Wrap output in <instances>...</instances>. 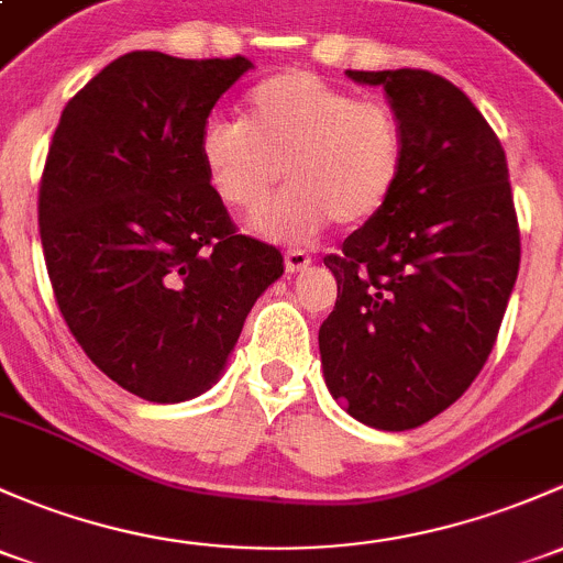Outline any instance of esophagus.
Listing matches in <instances>:
<instances>
[{"instance_id":"1","label":"esophagus","mask_w":563,"mask_h":563,"mask_svg":"<svg viewBox=\"0 0 563 563\" xmlns=\"http://www.w3.org/2000/svg\"><path fill=\"white\" fill-rule=\"evenodd\" d=\"M310 264H312V258L307 256L305 251H288L286 253V269L291 272V275H297V272L307 269Z\"/></svg>"}]
</instances>
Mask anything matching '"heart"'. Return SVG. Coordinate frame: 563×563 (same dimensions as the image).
<instances>
[{"label": "heart", "mask_w": 563, "mask_h": 563, "mask_svg": "<svg viewBox=\"0 0 563 563\" xmlns=\"http://www.w3.org/2000/svg\"><path fill=\"white\" fill-rule=\"evenodd\" d=\"M407 140L394 108L286 69L245 93L242 121L216 118L199 137L205 180L223 207L256 212L286 177L291 188L253 218L256 234L305 242L336 221L366 227L405 175Z\"/></svg>", "instance_id": "heart-1"}]
</instances>
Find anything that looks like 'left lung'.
<instances>
[{"mask_svg": "<svg viewBox=\"0 0 563 563\" xmlns=\"http://www.w3.org/2000/svg\"><path fill=\"white\" fill-rule=\"evenodd\" d=\"M347 78L386 91L407 158L386 210L323 258L336 305L318 345L356 421L405 431L481 375L516 288L518 216L505 147L461 88L426 69Z\"/></svg>", "mask_w": 563, "mask_h": 563, "instance_id": "obj_1", "label": "left lung"}]
</instances>
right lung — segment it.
Segmentation results:
<instances>
[{"instance_id": "right-lung-1", "label": "right lung", "mask_w": 563, "mask_h": 563, "mask_svg": "<svg viewBox=\"0 0 563 563\" xmlns=\"http://www.w3.org/2000/svg\"><path fill=\"white\" fill-rule=\"evenodd\" d=\"M251 67L126 53L69 99L47 151L40 240L58 310L110 380L156 405L212 388L283 275L199 162L207 115Z\"/></svg>"}]
</instances>
